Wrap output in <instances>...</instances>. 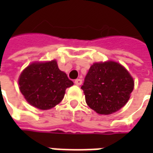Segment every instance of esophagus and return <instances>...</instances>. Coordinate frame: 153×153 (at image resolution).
Wrapping results in <instances>:
<instances>
[{"instance_id": "1", "label": "esophagus", "mask_w": 153, "mask_h": 153, "mask_svg": "<svg viewBox=\"0 0 153 153\" xmlns=\"http://www.w3.org/2000/svg\"><path fill=\"white\" fill-rule=\"evenodd\" d=\"M82 79H76L75 80V84L77 86H80L81 84H82Z\"/></svg>"}]
</instances>
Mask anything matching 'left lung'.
Masks as SVG:
<instances>
[{
	"mask_svg": "<svg viewBox=\"0 0 153 153\" xmlns=\"http://www.w3.org/2000/svg\"><path fill=\"white\" fill-rule=\"evenodd\" d=\"M134 79L117 62L94 63L81 88L87 105L98 114L114 113L124 106L134 89Z\"/></svg>",
	"mask_w": 153,
	"mask_h": 153,
	"instance_id": "8db88e82",
	"label": "left lung"
}]
</instances>
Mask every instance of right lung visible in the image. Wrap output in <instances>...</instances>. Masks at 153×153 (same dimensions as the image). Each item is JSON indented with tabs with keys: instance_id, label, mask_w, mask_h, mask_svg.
Returning a JSON list of instances; mask_svg holds the SVG:
<instances>
[{
	"instance_id": "obj_1",
	"label": "right lung",
	"mask_w": 153,
	"mask_h": 153,
	"mask_svg": "<svg viewBox=\"0 0 153 153\" xmlns=\"http://www.w3.org/2000/svg\"><path fill=\"white\" fill-rule=\"evenodd\" d=\"M19 85L27 102L40 110H49L60 103L65 89L73 85L56 60L34 62L20 74Z\"/></svg>"
}]
</instances>
